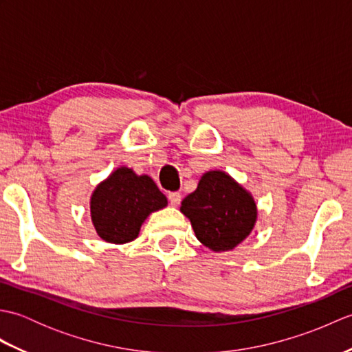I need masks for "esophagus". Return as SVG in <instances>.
Here are the masks:
<instances>
[{
    "label": "esophagus",
    "mask_w": 352,
    "mask_h": 352,
    "mask_svg": "<svg viewBox=\"0 0 352 352\" xmlns=\"http://www.w3.org/2000/svg\"><path fill=\"white\" fill-rule=\"evenodd\" d=\"M168 199H169L170 206H178V204H180V201H182V193L170 192L169 195H168Z\"/></svg>",
    "instance_id": "34e87169"
}]
</instances>
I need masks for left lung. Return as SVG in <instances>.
Masks as SVG:
<instances>
[{
    "mask_svg": "<svg viewBox=\"0 0 352 352\" xmlns=\"http://www.w3.org/2000/svg\"><path fill=\"white\" fill-rule=\"evenodd\" d=\"M180 210L190 219L198 241L213 251L233 250L251 233L257 218L250 193L221 170L201 177Z\"/></svg>",
    "mask_w": 352,
    "mask_h": 352,
    "instance_id": "left-lung-1",
    "label": "left lung"
}]
</instances>
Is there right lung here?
<instances>
[{
  "mask_svg": "<svg viewBox=\"0 0 352 352\" xmlns=\"http://www.w3.org/2000/svg\"><path fill=\"white\" fill-rule=\"evenodd\" d=\"M166 204V197L148 175L138 177L129 168H119L95 189L91 216L102 241L126 243L138 237L149 213Z\"/></svg>",
  "mask_w": 352,
  "mask_h": 352,
  "instance_id": "obj_1",
  "label": "right lung"
}]
</instances>
